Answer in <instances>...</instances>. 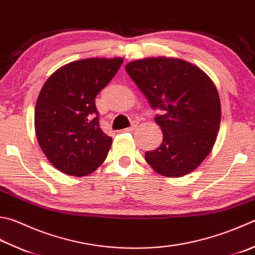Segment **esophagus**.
<instances>
[{
  "label": "esophagus",
  "mask_w": 255,
  "mask_h": 255,
  "mask_svg": "<svg viewBox=\"0 0 255 255\" xmlns=\"http://www.w3.org/2000/svg\"><path fill=\"white\" fill-rule=\"evenodd\" d=\"M137 124H138L137 122H133L131 127H129V128H124L123 131H124V132H129V131H133V129L137 127Z\"/></svg>",
  "instance_id": "esophagus-1"
}]
</instances>
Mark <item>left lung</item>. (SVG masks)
Returning a JSON list of instances; mask_svg holds the SVG:
<instances>
[{
  "label": "left lung",
  "instance_id": "8db88e82",
  "mask_svg": "<svg viewBox=\"0 0 255 255\" xmlns=\"http://www.w3.org/2000/svg\"><path fill=\"white\" fill-rule=\"evenodd\" d=\"M128 74L162 114L155 122L161 145L145 153L158 174L180 177L195 170L212 150L221 122L218 90L196 65L180 59L150 57L126 65Z\"/></svg>",
  "mask_w": 255,
  "mask_h": 255
}]
</instances>
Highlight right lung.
<instances>
[{"instance_id":"add662e5","label":"right lung","mask_w":255,"mask_h":255,"mask_svg":"<svg viewBox=\"0 0 255 255\" xmlns=\"http://www.w3.org/2000/svg\"><path fill=\"white\" fill-rule=\"evenodd\" d=\"M123 59H85L62 66L41 89L35 107L37 142L52 165L84 176L104 162L112 137L100 128L95 98Z\"/></svg>"}]
</instances>
